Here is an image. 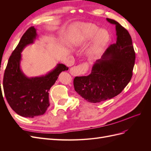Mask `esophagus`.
I'll list each match as a JSON object with an SVG mask.
<instances>
[{"label": "esophagus", "instance_id": "1", "mask_svg": "<svg viewBox=\"0 0 151 151\" xmlns=\"http://www.w3.org/2000/svg\"><path fill=\"white\" fill-rule=\"evenodd\" d=\"M89 68V64L88 62H85L79 64L77 66L72 67L70 70V74L73 76H78L81 74H84L87 72Z\"/></svg>", "mask_w": 151, "mask_h": 151}]
</instances>
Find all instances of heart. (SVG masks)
I'll use <instances>...</instances> for the list:
<instances>
[{
	"mask_svg": "<svg viewBox=\"0 0 151 151\" xmlns=\"http://www.w3.org/2000/svg\"><path fill=\"white\" fill-rule=\"evenodd\" d=\"M94 36L93 44L88 52L89 55L93 56L101 52L108 43L109 35L106 29L99 30L98 26L92 24H84L73 36L72 43L74 46H77L91 40Z\"/></svg>",
	"mask_w": 151,
	"mask_h": 151,
	"instance_id": "b5f03b06",
	"label": "heart"
}]
</instances>
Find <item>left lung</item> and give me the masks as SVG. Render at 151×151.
I'll use <instances>...</instances> for the list:
<instances>
[{
    "mask_svg": "<svg viewBox=\"0 0 151 151\" xmlns=\"http://www.w3.org/2000/svg\"><path fill=\"white\" fill-rule=\"evenodd\" d=\"M106 20L116 26V43L95 62L89 76L74 79L75 91L90 103L103 101L119 94L130 81L135 64V53L129 33L117 21Z\"/></svg>",
    "mask_w": 151,
    "mask_h": 151,
    "instance_id": "obj_1",
    "label": "left lung"
}]
</instances>
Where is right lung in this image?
<instances>
[{
	"mask_svg": "<svg viewBox=\"0 0 151 151\" xmlns=\"http://www.w3.org/2000/svg\"><path fill=\"white\" fill-rule=\"evenodd\" d=\"M36 36L34 26L22 35L9 58L2 83L9 106L18 115L27 118L42 115L46 112L50 106L48 91L59 74L68 69L65 65L58 63L45 76L29 78L24 74L20 68L21 52L26 46L33 43Z\"/></svg>",
	"mask_w": 151,
	"mask_h": 151,
	"instance_id": "obj_1",
	"label": "right lung"
}]
</instances>
